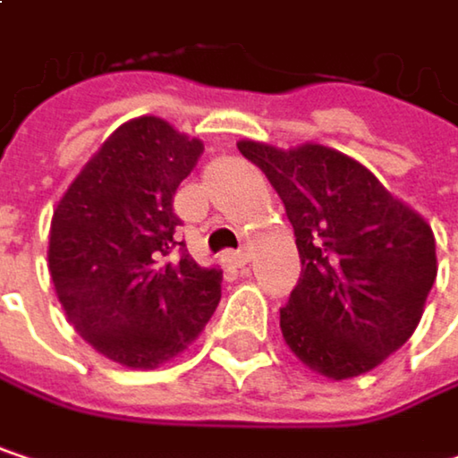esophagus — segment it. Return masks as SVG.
<instances>
[{
    "label": "esophagus",
    "instance_id": "1",
    "mask_svg": "<svg viewBox=\"0 0 458 458\" xmlns=\"http://www.w3.org/2000/svg\"><path fill=\"white\" fill-rule=\"evenodd\" d=\"M225 262H228L230 267H243V265L249 262V249L243 246V249H238V251H228V254H225Z\"/></svg>",
    "mask_w": 458,
    "mask_h": 458
}]
</instances>
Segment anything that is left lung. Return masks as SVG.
Returning <instances> with one entry per match:
<instances>
[{
	"instance_id": "left-lung-1",
	"label": "left lung",
	"mask_w": 458,
	"mask_h": 458,
	"mask_svg": "<svg viewBox=\"0 0 458 458\" xmlns=\"http://www.w3.org/2000/svg\"><path fill=\"white\" fill-rule=\"evenodd\" d=\"M286 207L302 278L281 310L289 350L320 377H360L416 331L437 276L429 223L328 145L238 140Z\"/></svg>"
}]
</instances>
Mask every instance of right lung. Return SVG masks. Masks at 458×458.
Masks as SVG:
<instances>
[{
  "mask_svg": "<svg viewBox=\"0 0 458 458\" xmlns=\"http://www.w3.org/2000/svg\"><path fill=\"white\" fill-rule=\"evenodd\" d=\"M204 142L158 116L124 122L60 196L47 265L79 336L127 369H158L204 331L220 302V267L174 246L177 185Z\"/></svg>",
  "mask_w": 458,
  "mask_h": 458,
  "instance_id": "right-lung-1",
  "label": "right lung"
}]
</instances>
